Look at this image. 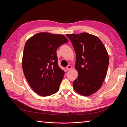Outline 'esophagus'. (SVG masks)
I'll return each instance as SVG.
<instances>
[{"label": "esophagus", "mask_w": 127, "mask_h": 127, "mask_svg": "<svg viewBox=\"0 0 127 127\" xmlns=\"http://www.w3.org/2000/svg\"><path fill=\"white\" fill-rule=\"evenodd\" d=\"M71 68H72L71 66H70V65H68V66L66 67V70H69L71 69Z\"/></svg>", "instance_id": "1"}]
</instances>
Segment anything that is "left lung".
<instances>
[{"mask_svg":"<svg viewBox=\"0 0 127 127\" xmlns=\"http://www.w3.org/2000/svg\"><path fill=\"white\" fill-rule=\"evenodd\" d=\"M76 55L75 69L78 77L72 83L74 90L88 96L103 85L108 68L109 58L102 42L88 33L67 34Z\"/></svg>","mask_w":127,"mask_h":127,"instance_id":"8db88e82","label":"left lung"}]
</instances>
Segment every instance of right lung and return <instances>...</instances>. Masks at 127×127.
Masks as SVG:
<instances>
[{"label":"right lung","instance_id":"right-lung-1","mask_svg":"<svg viewBox=\"0 0 127 127\" xmlns=\"http://www.w3.org/2000/svg\"><path fill=\"white\" fill-rule=\"evenodd\" d=\"M68 41L62 34L38 33L26 41L22 57V68L32 89L41 96L59 91L64 74L58 66L57 49Z\"/></svg>","mask_w":127,"mask_h":127}]
</instances>
